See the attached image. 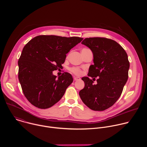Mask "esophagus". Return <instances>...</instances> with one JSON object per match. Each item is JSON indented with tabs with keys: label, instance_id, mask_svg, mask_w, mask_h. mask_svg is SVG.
<instances>
[{
	"label": "esophagus",
	"instance_id": "1",
	"mask_svg": "<svg viewBox=\"0 0 147 147\" xmlns=\"http://www.w3.org/2000/svg\"><path fill=\"white\" fill-rule=\"evenodd\" d=\"M80 80V77H74V81H78V80Z\"/></svg>",
	"mask_w": 147,
	"mask_h": 147
}]
</instances>
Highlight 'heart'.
Segmentation results:
<instances>
[{"mask_svg": "<svg viewBox=\"0 0 147 147\" xmlns=\"http://www.w3.org/2000/svg\"><path fill=\"white\" fill-rule=\"evenodd\" d=\"M87 49H88L84 48V49H83L82 51H84V50H87ZM70 71H71L72 73H73L74 74H75L76 75H78V76L81 75V73H82L81 70L80 69L78 68V67H73L71 68V69H70Z\"/></svg>", "mask_w": 147, "mask_h": 147, "instance_id": "1", "label": "heart"}]
</instances>
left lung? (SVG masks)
Segmentation results:
<instances>
[{
	"label": "left lung",
	"instance_id": "left-lung-1",
	"mask_svg": "<svg viewBox=\"0 0 147 147\" xmlns=\"http://www.w3.org/2000/svg\"><path fill=\"white\" fill-rule=\"evenodd\" d=\"M81 44L93 53L94 64L90 66L88 76L99 78L95 85L89 77H82L85 87L79 95L90 109L103 111L117 100L127 81L130 67L127 54L116 41L106 38H87Z\"/></svg>",
	"mask_w": 147,
	"mask_h": 147
}]
</instances>
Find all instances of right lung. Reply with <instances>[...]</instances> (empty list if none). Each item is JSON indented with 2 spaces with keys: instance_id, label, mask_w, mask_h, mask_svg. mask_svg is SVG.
<instances>
[{
  "instance_id": "1",
  "label": "right lung",
  "mask_w": 147,
  "mask_h": 147,
  "mask_svg": "<svg viewBox=\"0 0 147 147\" xmlns=\"http://www.w3.org/2000/svg\"><path fill=\"white\" fill-rule=\"evenodd\" d=\"M82 38L39 35L24 46L18 59V80L24 95L35 107L47 109L64 95L72 83L65 72L57 78L53 71L61 68L66 54Z\"/></svg>"
}]
</instances>
